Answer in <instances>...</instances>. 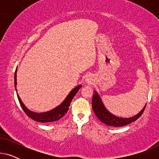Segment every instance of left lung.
Returning <instances> with one entry per match:
<instances>
[{"instance_id":"1","label":"left lung","mask_w":159,"mask_h":159,"mask_svg":"<svg viewBox=\"0 0 159 159\" xmlns=\"http://www.w3.org/2000/svg\"><path fill=\"white\" fill-rule=\"evenodd\" d=\"M92 106L93 109L94 111L95 115H96L99 120L105 124L106 125L111 126V127H122V126L129 125V124L136 121L139 117L141 116L144 111L145 106L143 108V110L133 117L130 118H119L114 115L111 114L106 109L104 106L103 102H102L101 98L96 92L93 95L92 100Z\"/></svg>"}]
</instances>
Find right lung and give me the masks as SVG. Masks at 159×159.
Instances as JSON below:
<instances>
[{"label":"right lung","mask_w":159,"mask_h":159,"mask_svg":"<svg viewBox=\"0 0 159 159\" xmlns=\"http://www.w3.org/2000/svg\"><path fill=\"white\" fill-rule=\"evenodd\" d=\"M14 84H15V88H16V69L15 71V75H14ZM82 85H78L75 88H74L71 91L70 93L68 95V96L66 98V99L64 100V101L59 105L57 107L54 108V109L50 111L45 112V113H34L32 112L31 111H30L28 108L25 107V106L24 105L22 101H21L20 98L18 95V97L19 103L22 108V109L26 114L30 118L33 119L34 121H39V122H52V121H56L59 120L61 118H62L65 114H66L67 111L69 110V107L70 106V103L71 101H72L73 98L76 95V93L78 92L79 89L81 88Z\"/></svg>","instance_id":"right-lung-1"}]
</instances>
